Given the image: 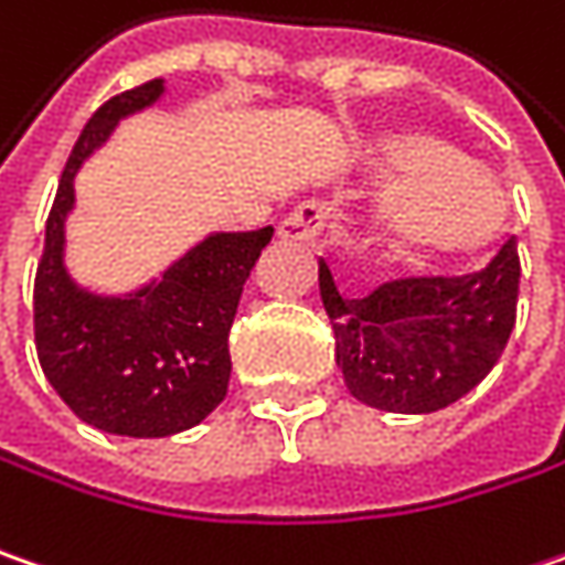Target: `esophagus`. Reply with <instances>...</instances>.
Wrapping results in <instances>:
<instances>
[{"mask_svg": "<svg viewBox=\"0 0 565 565\" xmlns=\"http://www.w3.org/2000/svg\"><path fill=\"white\" fill-rule=\"evenodd\" d=\"M327 225V206L324 203H298L296 210L289 212L282 222H279V238L282 241H311L321 235V228Z\"/></svg>", "mask_w": 565, "mask_h": 565, "instance_id": "obj_1", "label": "esophagus"}]
</instances>
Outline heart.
Here are the masks:
<instances>
[{"instance_id": "obj_1", "label": "heart", "mask_w": 565, "mask_h": 565, "mask_svg": "<svg viewBox=\"0 0 565 565\" xmlns=\"http://www.w3.org/2000/svg\"><path fill=\"white\" fill-rule=\"evenodd\" d=\"M365 158L397 184L372 212V241L401 260L455 257L480 247L505 215L495 178L465 152L426 129L379 132Z\"/></svg>"}]
</instances>
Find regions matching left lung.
I'll return each instance as SVG.
<instances>
[{"label": "left lung", "instance_id": "8db88e82", "mask_svg": "<svg viewBox=\"0 0 565 565\" xmlns=\"http://www.w3.org/2000/svg\"><path fill=\"white\" fill-rule=\"evenodd\" d=\"M519 279L515 238L480 273L394 279L365 298L340 296L321 260V301L350 394L387 413H436L461 401L512 337Z\"/></svg>", "mask_w": 565, "mask_h": 565}]
</instances>
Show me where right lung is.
Here are the masks:
<instances>
[{
    "mask_svg": "<svg viewBox=\"0 0 565 565\" xmlns=\"http://www.w3.org/2000/svg\"><path fill=\"white\" fill-rule=\"evenodd\" d=\"M164 82L152 78L100 104L85 124L46 218L34 279V343L53 391L100 433L161 438L203 423L225 401L228 330L238 298L273 228L215 232L190 247L149 286L129 296H95L66 269V218L75 174L117 124L152 107Z\"/></svg>",
    "mask_w": 565,
    "mask_h": 565,
    "instance_id": "add662e5",
    "label": "right lung"
}]
</instances>
